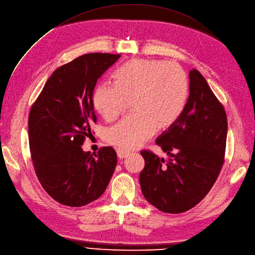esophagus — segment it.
<instances>
[{"label": "esophagus", "instance_id": "1", "mask_svg": "<svg viewBox=\"0 0 255 255\" xmlns=\"http://www.w3.org/2000/svg\"><path fill=\"white\" fill-rule=\"evenodd\" d=\"M117 154H118V157H119L120 159H123V158H126L130 153L127 152V151H124V150L118 149V150H117Z\"/></svg>", "mask_w": 255, "mask_h": 255}]
</instances>
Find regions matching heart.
I'll list each match as a JSON object with an SVG mask.
<instances>
[{
	"label": "heart",
	"mask_w": 255,
	"mask_h": 255,
	"mask_svg": "<svg viewBox=\"0 0 255 255\" xmlns=\"http://www.w3.org/2000/svg\"><path fill=\"white\" fill-rule=\"evenodd\" d=\"M115 84L101 83L93 93L96 112L115 120L131 100L130 116L106 130L105 140L121 150H131L155 131L171 127L179 119L189 97V78L175 61L135 58L116 72Z\"/></svg>",
	"instance_id": "1"
}]
</instances>
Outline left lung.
Segmentation results:
<instances>
[{"instance_id": "left-lung-1", "label": "left lung", "mask_w": 255, "mask_h": 255, "mask_svg": "<svg viewBox=\"0 0 255 255\" xmlns=\"http://www.w3.org/2000/svg\"><path fill=\"white\" fill-rule=\"evenodd\" d=\"M227 137L225 109L200 72L190 71V95L179 119L157 137L168 161L140 151L145 168L143 197L160 212L180 214L208 194L224 163Z\"/></svg>"}]
</instances>
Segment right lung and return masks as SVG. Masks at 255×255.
<instances>
[{
	"label": "right lung",
	"instance_id": "obj_1",
	"mask_svg": "<svg viewBox=\"0 0 255 255\" xmlns=\"http://www.w3.org/2000/svg\"><path fill=\"white\" fill-rule=\"evenodd\" d=\"M120 54L90 53L55 71L32 104L28 119L31 158L41 186L60 204L80 207L100 197L117 165L113 147L84 152L97 122L93 93Z\"/></svg>",
	"mask_w": 255,
	"mask_h": 255
}]
</instances>
